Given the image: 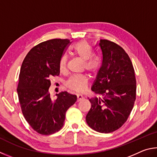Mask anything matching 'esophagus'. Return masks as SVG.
<instances>
[{
	"instance_id": "1",
	"label": "esophagus",
	"mask_w": 157,
	"mask_h": 157,
	"mask_svg": "<svg viewBox=\"0 0 157 157\" xmlns=\"http://www.w3.org/2000/svg\"><path fill=\"white\" fill-rule=\"evenodd\" d=\"M83 98V97L81 94H77V102L81 101Z\"/></svg>"
}]
</instances>
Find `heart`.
Returning a JSON list of instances; mask_svg holds the SVG:
<instances>
[{
  "mask_svg": "<svg viewBox=\"0 0 157 157\" xmlns=\"http://www.w3.org/2000/svg\"><path fill=\"white\" fill-rule=\"evenodd\" d=\"M73 54L78 56L84 62V67L91 74H94L98 71L100 62L97 58L92 56V50L90 46L86 41H80L74 45L71 48ZM67 58L63 56L59 60V69L61 71L66 70ZM88 84V78L86 75L79 74L71 76L66 82V86L69 89L76 92H82L86 90Z\"/></svg>",
  "mask_w": 157,
  "mask_h": 157,
  "instance_id": "heart-1",
  "label": "heart"
}]
</instances>
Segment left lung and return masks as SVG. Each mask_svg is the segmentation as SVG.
<instances>
[{"mask_svg": "<svg viewBox=\"0 0 157 157\" xmlns=\"http://www.w3.org/2000/svg\"><path fill=\"white\" fill-rule=\"evenodd\" d=\"M101 66L92 90L99 97L90 98L86 122L93 130L110 133L128 120L136 100V81L128 54L112 41L101 39L97 45Z\"/></svg>", "mask_w": 157, "mask_h": 157, "instance_id": "8db88e82", "label": "left lung"}]
</instances>
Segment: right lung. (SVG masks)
<instances>
[{"instance_id":"obj_1","label":"right lung","mask_w":157,"mask_h":157,"mask_svg":"<svg viewBox=\"0 0 157 157\" xmlns=\"http://www.w3.org/2000/svg\"><path fill=\"white\" fill-rule=\"evenodd\" d=\"M68 39L48 40L38 44L27 53L22 63L17 87L23 117L32 129L43 135L59 131L65 113L76 101L67 92L52 99L49 88L52 77L59 75V60L70 45Z\"/></svg>"}]
</instances>
